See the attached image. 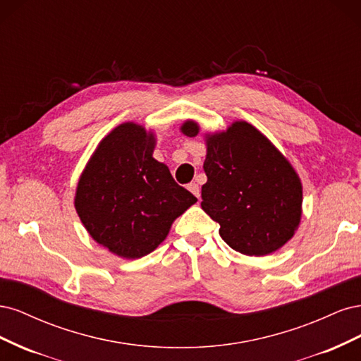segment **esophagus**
<instances>
[{
  "label": "esophagus",
  "instance_id": "1",
  "mask_svg": "<svg viewBox=\"0 0 361 361\" xmlns=\"http://www.w3.org/2000/svg\"><path fill=\"white\" fill-rule=\"evenodd\" d=\"M188 190L195 195V197H197V199L200 200V187H199V183L191 182V183L188 185Z\"/></svg>",
  "mask_w": 361,
  "mask_h": 361
}]
</instances>
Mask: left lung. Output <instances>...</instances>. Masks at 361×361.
I'll return each instance as SVG.
<instances>
[{"instance_id": "left-lung-1", "label": "left lung", "mask_w": 361, "mask_h": 361, "mask_svg": "<svg viewBox=\"0 0 361 361\" xmlns=\"http://www.w3.org/2000/svg\"><path fill=\"white\" fill-rule=\"evenodd\" d=\"M188 137L199 125L187 120ZM202 209L220 224V236L235 251L265 256L285 245L301 220L302 187L279 149L244 120L224 133L206 135Z\"/></svg>"}]
</instances>
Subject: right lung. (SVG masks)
I'll return each instance as SVG.
<instances>
[{"mask_svg":"<svg viewBox=\"0 0 361 361\" xmlns=\"http://www.w3.org/2000/svg\"><path fill=\"white\" fill-rule=\"evenodd\" d=\"M155 135L133 122L114 128L78 180L75 209L97 244L125 259L152 253L194 195L152 154Z\"/></svg>","mask_w":361,"mask_h":361,"instance_id":"right-lung-1","label":"right lung"}]
</instances>
